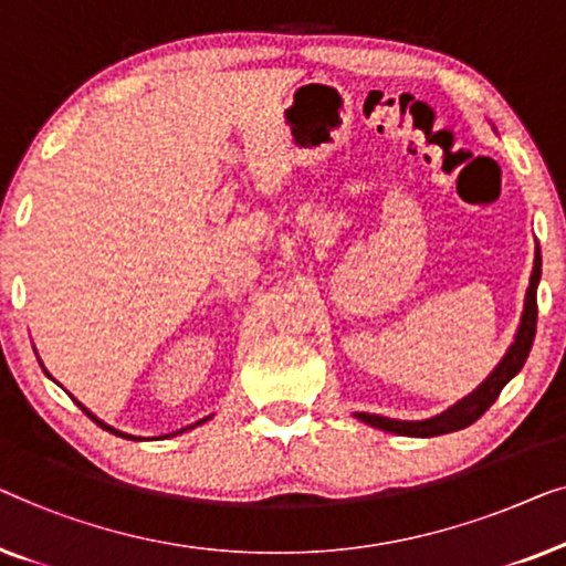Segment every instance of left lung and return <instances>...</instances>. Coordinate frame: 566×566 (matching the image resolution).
Instances as JSON below:
<instances>
[{
  "mask_svg": "<svg viewBox=\"0 0 566 566\" xmlns=\"http://www.w3.org/2000/svg\"><path fill=\"white\" fill-rule=\"evenodd\" d=\"M538 282H541V249L536 243V253H533V269H531L528 290H525L523 315H521L518 331H515L513 344L507 346L503 359H500L495 369L490 371V377L484 379L482 385L474 389V392L461 397V400L453 402L449 410H443V412H439V416L426 418V420H397V418L374 416V412H354V418L361 420V423H366V426H371V428H379V431L397 433V436H410V439H433V436L461 431V428L472 426L474 420H480L484 416V410H488L490 405L497 400V395L503 392V387L515 377V374L523 369L525 359H528L531 346H533V336H536V317H538L536 290H538Z\"/></svg>",
  "mask_w": 566,
  "mask_h": 566,
  "instance_id": "1",
  "label": "left lung"
}]
</instances>
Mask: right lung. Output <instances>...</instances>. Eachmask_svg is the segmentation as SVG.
<instances>
[{
    "mask_svg": "<svg viewBox=\"0 0 566 566\" xmlns=\"http://www.w3.org/2000/svg\"><path fill=\"white\" fill-rule=\"evenodd\" d=\"M48 377H51V374H48ZM74 402H76V405H78V408H82V410H84V412H86V416H90V418H92V420H94V423H97V426H99V428H105V431H109V433H115V436H123V439H130V441H140V439H138V436H130V433H123V431H117V428H113V426H107V423H105V420H99V418H97V416H94V412H92V410H86V408H84V405H82V402H78V400H76V397H74ZM210 418H212V416H207V418H202V420H197V423H192V426H187V428H195V426H202V423H207V420H210ZM187 428H181V431H177V433H185V431H187ZM177 433H166V439H169V436H177Z\"/></svg>",
    "mask_w": 566,
    "mask_h": 566,
    "instance_id": "obj_1",
    "label": "right lung"
}]
</instances>
